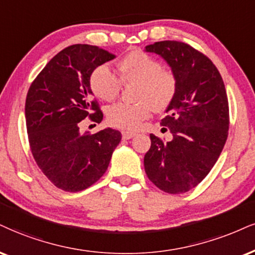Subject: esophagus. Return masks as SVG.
<instances>
[{"instance_id": "1", "label": "esophagus", "mask_w": 255, "mask_h": 255, "mask_svg": "<svg viewBox=\"0 0 255 255\" xmlns=\"http://www.w3.org/2000/svg\"><path fill=\"white\" fill-rule=\"evenodd\" d=\"M134 132H131V131H123L122 132V136L124 139H130V138H132L134 136Z\"/></svg>"}]
</instances>
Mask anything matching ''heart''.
Here are the masks:
<instances>
[{
  "label": "heart",
  "instance_id": "b5f03b06",
  "mask_svg": "<svg viewBox=\"0 0 255 255\" xmlns=\"http://www.w3.org/2000/svg\"><path fill=\"white\" fill-rule=\"evenodd\" d=\"M118 71L124 84L137 83L134 98L138 102L110 106L106 116L113 127L134 130L151 116L152 110L163 111L174 99L177 78L171 70L163 67L155 56L134 49L118 62ZM121 80L109 66L99 65L91 73L90 86L98 98L111 102L121 93Z\"/></svg>",
  "mask_w": 255,
  "mask_h": 255
}]
</instances>
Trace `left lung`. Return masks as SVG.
<instances>
[{"label": "left lung", "mask_w": 255, "mask_h": 255, "mask_svg": "<svg viewBox=\"0 0 255 255\" xmlns=\"http://www.w3.org/2000/svg\"><path fill=\"white\" fill-rule=\"evenodd\" d=\"M145 51L168 62L177 78V90L161 122L172 139L164 142L150 134L144 168L157 188L182 194L202 182L224 149L229 128L227 93L216 66L188 43L159 41Z\"/></svg>", "instance_id": "obj_1"}]
</instances>
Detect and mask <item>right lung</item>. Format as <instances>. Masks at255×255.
I'll return each mask as SVG.
<instances>
[{
    "label": "right lung",
    "instance_id": "obj_1",
    "mask_svg": "<svg viewBox=\"0 0 255 255\" xmlns=\"http://www.w3.org/2000/svg\"><path fill=\"white\" fill-rule=\"evenodd\" d=\"M116 55L98 46L72 45L59 52L31 83L24 115L30 151L46 177L59 189L81 191L108 170L122 133L104 128L81 133V121L100 123L103 112L90 87L97 66Z\"/></svg>",
    "mask_w": 255,
    "mask_h": 255
}]
</instances>
